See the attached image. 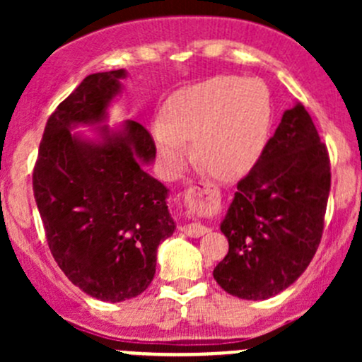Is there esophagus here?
<instances>
[{
	"mask_svg": "<svg viewBox=\"0 0 362 362\" xmlns=\"http://www.w3.org/2000/svg\"><path fill=\"white\" fill-rule=\"evenodd\" d=\"M217 187L214 184H208V182H203L199 185H192L185 191V203L189 206H194V208H202L206 206V204H211L217 198ZM182 231L185 233L187 236H192V238H199V236L206 235L208 228L203 224H198V222H192V224H185L182 228Z\"/></svg>",
	"mask_w": 362,
	"mask_h": 362,
	"instance_id": "1",
	"label": "esophagus"
}]
</instances>
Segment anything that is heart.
<instances>
[{
	"label": "heart",
	"instance_id": "obj_1",
	"mask_svg": "<svg viewBox=\"0 0 362 362\" xmlns=\"http://www.w3.org/2000/svg\"><path fill=\"white\" fill-rule=\"evenodd\" d=\"M273 124L272 94L264 82L214 76L175 93L154 126L159 154L177 173L192 156L211 177L236 180L255 166Z\"/></svg>",
	"mask_w": 362,
	"mask_h": 362
}]
</instances>
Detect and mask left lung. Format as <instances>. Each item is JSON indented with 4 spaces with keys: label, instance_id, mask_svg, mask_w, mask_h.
I'll use <instances>...</instances> for the list:
<instances>
[{
    "label": "left lung",
    "instance_id": "1",
    "mask_svg": "<svg viewBox=\"0 0 362 362\" xmlns=\"http://www.w3.org/2000/svg\"><path fill=\"white\" fill-rule=\"evenodd\" d=\"M329 189V154L298 103L238 182L221 224L229 252L214 269L218 286L257 301L294 284L319 249Z\"/></svg>",
    "mask_w": 362,
    "mask_h": 362
}]
</instances>
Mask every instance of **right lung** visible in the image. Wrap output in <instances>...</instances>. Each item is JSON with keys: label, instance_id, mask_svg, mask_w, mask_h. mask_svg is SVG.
<instances>
[{"label": "right lung", "instance_id": "obj_1", "mask_svg": "<svg viewBox=\"0 0 362 362\" xmlns=\"http://www.w3.org/2000/svg\"><path fill=\"white\" fill-rule=\"evenodd\" d=\"M124 69L93 73L47 120L33 170V191L47 243L64 275L101 301L136 298L156 275L160 242L173 235L168 189L144 170L156 144L140 122L100 127L103 140L71 134L103 122Z\"/></svg>", "mask_w": 362, "mask_h": 362}]
</instances>
